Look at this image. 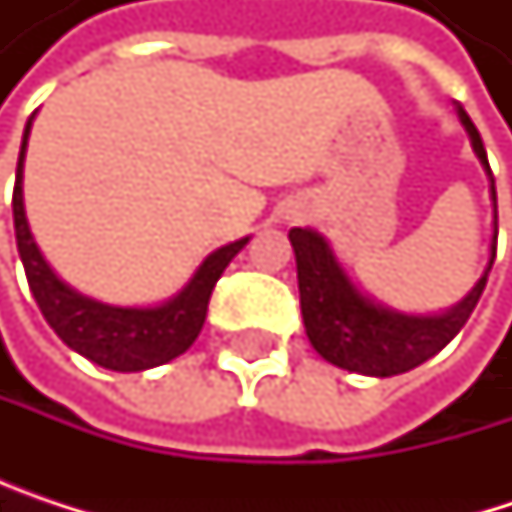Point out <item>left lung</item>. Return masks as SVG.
Here are the masks:
<instances>
[{"label": "left lung", "mask_w": 512, "mask_h": 512, "mask_svg": "<svg viewBox=\"0 0 512 512\" xmlns=\"http://www.w3.org/2000/svg\"><path fill=\"white\" fill-rule=\"evenodd\" d=\"M460 121L465 124L474 154L489 171V159L483 139L471 118L460 109ZM492 177V171H489ZM495 195V180H492ZM498 243V207H495V237H492V257ZM290 246L296 252V275H299V305L308 341L326 361L364 373V376H397L406 373L427 358H433L442 347L454 341V335L471 317L483 287L486 275L492 269V260L483 272V278L474 284V290L462 299L457 308L439 317H406L397 311H388L370 299H364L356 287L347 281L341 266L329 252L326 240L314 231L293 228Z\"/></svg>", "instance_id": "1"}]
</instances>
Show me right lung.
Returning <instances> with one entry per match:
<instances>
[{"instance_id":"1","label":"right lung","mask_w":512,"mask_h":512,"mask_svg":"<svg viewBox=\"0 0 512 512\" xmlns=\"http://www.w3.org/2000/svg\"><path fill=\"white\" fill-rule=\"evenodd\" d=\"M29 130H32V118L26 124L23 148L17 159V183H14V198H11L14 234H17V252L23 260L32 296L41 314L47 317V323L55 329V335L79 356L91 358L100 367L121 370V373L148 370V367L183 356L195 344L204 326L207 302H210L216 281L222 278L225 266L234 260V255L249 243V237L213 252L201 263L195 278L186 284V290L159 308H112L88 296H79L76 290H70L64 281L55 278V272L38 252L29 222H26L23 156H26Z\"/></svg>"}]
</instances>
